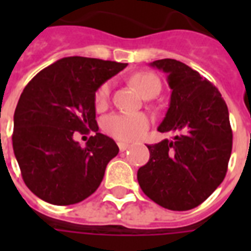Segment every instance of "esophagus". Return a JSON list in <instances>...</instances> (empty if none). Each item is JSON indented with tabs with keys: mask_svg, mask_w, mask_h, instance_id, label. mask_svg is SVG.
Instances as JSON below:
<instances>
[{
	"mask_svg": "<svg viewBox=\"0 0 251 251\" xmlns=\"http://www.w3.org/2000/svg\"><path fill=\"white\" fill-rule=\"evenodd\" d=\"M118 148H120L121 152H125V151H127V149L130 148V145L126 144V142H118Z\"/></svg>",
	"mask_w": 251,
	"mask_h": 251,
	"instance_id": "obj_1",
	"label": "esophagus"
}]
</instances>
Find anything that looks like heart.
Masks as SVG:
<instances>
[{"mask_svg":"<svg viewBox=\"0 0 251 251\" xmlns=\"http://www.w3.org/2000/svg\"><path fill=\"white\" fill-rule=\"evenodd\" d=\"M131 83L145 98L157 95L161 88L160 79L151 72H138L131 77ZM109 98L110 83H103L94 97L95 107L103 109L109 102ZM102 127L109 136L120 141H133L148 130L149 118L144 113H113L102 120Z\"/></svg>","mask_w":251,"mask_h":251,"instance_id":"obj_1","label":"heart"}]
</instances>
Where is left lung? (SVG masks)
Returning a JSON list of instances; mask_svg holds the SVG:
<instances>
[{
  "label": "left lung",
  "instance_id": "8db88e82",
  "mask_svg": "<svg viewBox=\"0 0 251 251\" xmlns=\"http://www.w3.org/2000/svg\"><path fill=\"white\" fill-rule=\"evenodd\" d=\"M151 66L167 74L172 93L158 131H180L172 141L148 145L151 157L138 169V184L164 208L187 211L201 204L227 172L232 131L226 102L199 72L175 59Z\"/></svg>",
  "mask_w": 251,
  "mask_h": 251
}]
</instances>
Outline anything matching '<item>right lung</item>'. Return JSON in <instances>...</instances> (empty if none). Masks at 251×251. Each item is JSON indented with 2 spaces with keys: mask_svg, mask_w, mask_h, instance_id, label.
<instances>
[{
  "mask_svg": "<svg viewBox=\"0 0 251 251\" xmlns=\"http://www.w3.org/2000/svg\"><path fill=\"white\" fill-rule=\"evenodd\" d=\"M126 63L63 57L41 70L26 86L14 111L12 141L26 187L47 203L75 204L94 194L120 149L99 133L95 93ZM93 130L82 148L75 131Z\"/></svg>",
  "mask_w": 251,
  "mask_h": 251,
  "instance_id": "obj_1",
  "label": "right lung"
}]
</instances>
